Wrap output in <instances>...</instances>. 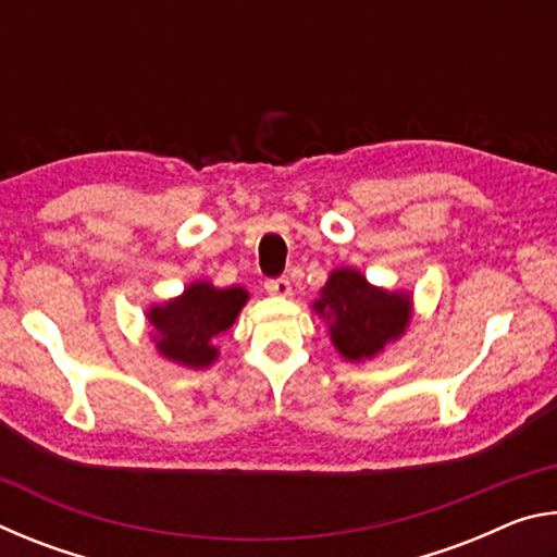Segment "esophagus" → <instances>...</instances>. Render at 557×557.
<instances>
[{
	"label": "esophagus",
	"mask_w": 557,
	"mask_h": 557,
	"mask_svg": "<svg viewBox=\"0 0 557 557\" xmlns=\"http://www.w3.org/2000/svg\"><path fill=\"white\" fill-rule=\"evenodd\" d=\"M265 289L270 292V295H275V297H289L292 295V282L287 277L268 280L265 282Z\"/></svg>",
	"instance_id": "34e87169"
}]
</instances>
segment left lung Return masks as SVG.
<instances>
[{
    "label": "left lung",
    "instance_id": "obj_1",
    "mask_svg": "<svg viewBox=\"0 0 557 557\" xmlns=\"http://www.w3.org/2000/svg\"><path fill=\"white\" fill-rule=\"evenodd\" d=\"M314 312L326 319L336 351L348 361H363L405 334L412 297L408 292L373 287L361 272L338 268L319 292Z\"/></svg>",
    "mask_w": 557,
    "mask_h": 557
}]
</instances>
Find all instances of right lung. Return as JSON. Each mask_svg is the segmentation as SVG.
Listing matches in <instances>:
<instances>
[{
    "label": "right lung",
    "mask_w": 557,
    "mask_h": 557,
    "mask_svg": "<svg viewBox=\"0 0 557 557\" xmlns=\"http://www.w3.org/2000/svg\"><path fill=\"white\" fill-rule=\"evenodd\" d=\"M248 301L243 287L219 289L211 282H194L184 295L149 307L147 322L152 324L157 351L188 369H209L219 358L213 338L228 332Z\"/></svg>",
    "instance_id": "right-lung-1"
}]
</instances>
